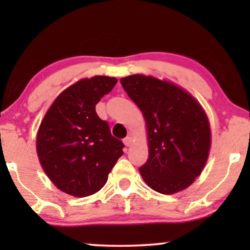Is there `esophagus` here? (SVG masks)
Returning <instances> with one entry per match:
<instances>
[{"instance_id":"34e87169","label":"esophagus","mask_w":250,"mask_h":250,"mask_svg":"<svg viewBox=\"0 0 250 250\" xmlns=\"http://www.w3.org/2000/svg\"><path fill=\"white\" fill-rule=\"evenodd\" d=\"M123 144L125 146H130L131 145V138L130 137H125L123 139Z\"/></svg>"}]
</instances>
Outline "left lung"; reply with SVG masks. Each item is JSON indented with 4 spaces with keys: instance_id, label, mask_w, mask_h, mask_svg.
<instances>
[{
    "instance_id": "8db88e82",
    "label": "left lung",
    "mask_w": 250,
    "mask_h": 250,
    "mask_svg": "<svg viewBox=\"0 0 250 250\" xmlns=\"http://www.w3.org/2000/svg\"><path fill=\"white\" fill-rule=\"evenodd\" d=\"M145 116L148 159L139 168L154 191L172 194L201 174L210 149V125L201 105L184 89L141 74L121 79Z\"/></svg>"
}]
</instances>
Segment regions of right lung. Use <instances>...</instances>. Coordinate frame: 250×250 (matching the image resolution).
I'll use <instances>...</instances> for the list:
<instances>
[{
    "instance_id": "1",
    "label": "right lung",
    "mask_w": 250,
    "mask_h": 250,
    "mask_svg": "<svg viewBox=\"0 0 250 250\" xmlns=\"http://www.w3.org/2000/svg\"><path fill=\"white\" fill-rule=\"evenodd\" d=\"M116 82L102 75L80 80L56 98L39 128L40 164L50 181L73 197L98 192L123 154V143L96 113V104Z\"/></svg>"
}]
</instances>
